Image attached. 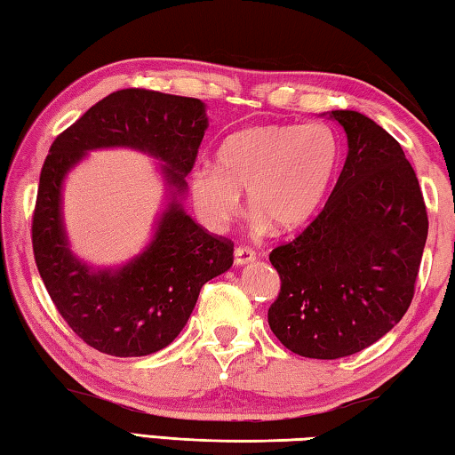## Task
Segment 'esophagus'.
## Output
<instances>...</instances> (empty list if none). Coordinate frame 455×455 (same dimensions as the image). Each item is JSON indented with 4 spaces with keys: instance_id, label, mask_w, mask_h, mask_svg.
Here are the masks:
<instances>
[{
    "instance_id": "1",
    "label": "esophagus",
    "mask_w": 455,
    "mask_h": 455,
    "mask_svg": "<svg viewBox=\"0 0 455 455\" xmlns=\"http://www.w3.org/2000/svg\"><path fill=\"white\" fill-rule=\"evenodd\" d=\"M255 259H257L255 252H252L251 249H246V246H238V249H235V265L236 267L255 263Z\"/></svg>"
}]
</instances>
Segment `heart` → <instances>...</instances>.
<instances>
[{
    "mask_svg": "<svg viewBox=\"0 0 455 455\" xmlns=\"http://www.w3.org/2000/svg\"><path fill=\"white\" fill-rule=\"evenodd\" d=\"M339 142L325 124H259L220 142L214 166L188 174L196 217L222 230L241 209V190L257 230L307 225L325 200L339 166Z\"/></svg>",
    "mask_w": 455,
    "mask_h": 455,
    "instance_id": "1",
    "label": "heart"
}]
</instances>
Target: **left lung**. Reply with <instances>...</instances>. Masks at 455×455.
Segmentation results:
<instances>
[{
	"label": "left lung",
	"instance_id": "8db88e82",
	"mask_svg": "<svg viewBox=\"0 0 455 455\" xmlns=\"http://www.w3.org/2000/svg\"><path fill=\"white\" fill-rule=\"evenodd\" d=\"M347 138V158L325 209L271 263L281 292L268 325L289 351L347 357L394 329L413 299L427 212L394 136L355 110L321 114Z\"/></svg>",
	"mask_w": 455,
	"mask_h": 455
}]
</instances>
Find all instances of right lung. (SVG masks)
<instances>
[{
    "mask_svg": "<svg viewBox=\"0 0 455 455\" xmlns=\"http://www.w3.org/2000/svg\"><path fill=\"white\" fill-rule=\"evenodd\" d=\"M206 128L203 100L130 88L100 100L52 144L34 212L36 265L61 317L106 355L144 357L164 349L187 325L203 284L233 267V244L184 211V179ZM110 148L156 159L165 195L149 243L124 264L98 267L71 251L63 187L90 151Z\"/></svg>",
    "mask_w": 455,
    "mask_h": 455,
    "instance_id": "obj_1",
    "label": "right lung"
}]
</instances>
